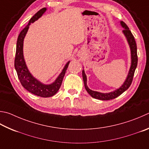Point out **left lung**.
I'll use <instances>...</instances> for the list:
<instances>
[{
  "label": "left lung",
  "mask_w": 149,
  "mask_h": 149,
  "mask_svg": "<svg viewBox=\"0 0 149 149\" xmlns=\"http://www.w3.org/2000/svg\"><path fill=\"white\" fill-rule=\"evenodd\" d=\"M120 23L122 27L124 29V30L123 31V33L124 34V36L126 37L127 42H128V44L129 45L130 49V52H131L130 68L128 74L127 75V77L123 85H122L118 88H117L116 90L113 91L112 92H110V93H100V92L94 91L88 87L87 84H86L87 78H86V75L85 73V70L83 69L82 71L83 79L84 85H85L86 91H87V93L90 94L93 98L100 100H109L114 99L115 98H117V97H118V96H120V94H123L124 91H126L131 85L132 80H133V77L134 75L135 70H136L137 65V45H136V41H135L134 37L133 36V34H132L131 31L129 30L128 26L126 25L125 23H124L123 21H120Z\"/></svg>",
  "instance_id": "1"
}]
</instances>
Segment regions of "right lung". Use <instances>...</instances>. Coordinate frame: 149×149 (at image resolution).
<instances>
[{
    "label": "right lung",
    "instance_id": "obj_1",
    "mask_svg": "<svg viewBox=\"0 0 149 149\" xmlns=\"http://www.w3.org/2000/svg\"><path fill=\"white\" fill-rule=\"evenodd\" d=\"M46 8H44L39 10L36 13H35L30 19L28 25L20 32L17 38V45H16V53L14 63L15 68L17 72L18 78L23 87L34 95L43 97V98L53 96L57 93L61 87L64 76L70 62H68L55 81L50 84H44L40 81L29 72L23 55L24 39L27 33L30 25L41 17L43 14L46 12Z\"/></svg>",
    "mask_w": 149,
    "mask_h": 149
}]
</instances>
